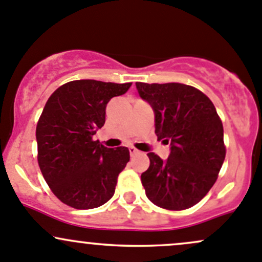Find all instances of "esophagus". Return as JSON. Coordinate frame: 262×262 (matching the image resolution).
<instances>
[{"mask_svg":"<svg viewBox=\"0 0 262 262\" xmlns=\"http://www.w3.org/2000/svg\"><path fill=\"white\" fill-rule=\"evenodd\" d=\"M128 150H130V155H131V156H134V155L139 154V150H137V148H135L134 146H130V147H128Z\"/></svg>","mask_w":262,"mask_h":262,"instance_id":"1","label":"esophagus"}]
</instances>
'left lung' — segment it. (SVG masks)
Returning a JSON list of instances; mask_svg holds the SVG:
<instances>
[{
	"label": "left lung",
	"mask_w": 262,
	"mask_h": 262,
	"mask_svg": "<svg viewBox=\"0 0 262 262\" xmlns=\"http://www.w3.org/2000/svg\"><path fill=\"white\" fill-rule=\"evenodd\" d=\"M136 89L154 108L157 139L171 145L166 161L147 154L150 167L141 175L146 196L162 209H190L206 196L224 164L220 116L210 98L192 86L136 82Z\"/></svg>",
	"instance_id": "left-lung-1"
}]
</instances>
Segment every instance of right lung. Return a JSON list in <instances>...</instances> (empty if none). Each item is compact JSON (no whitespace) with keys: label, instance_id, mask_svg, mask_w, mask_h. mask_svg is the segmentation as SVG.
<instances>
[{"label":"right lung","instance_id":"1","mask_svg":"<svg viewBox=\"0 0 262 262\" xmlns=\"http://www.w3.org/2000/svg\"><path fill=\"white\" fill-rule=\"evenodd\" d=\"M132 83L70 81L47 100L36 127L37 161L55 196L77 210L106 204L130 160L127 147L108 148L94 135L105 125L106 105Z\"/></svg>","mask_w":262,"mask_h":262}]
</instances>
